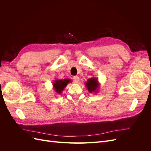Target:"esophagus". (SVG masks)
<instances>
[{
    "label": "esophagus",
    "mask_w": 151,
    "mask_h": 151,
    "mask_svg": "<svg viewBox=\"0 0 151 151\" xmlns=\"http://www.w3.org/2000/svg\"><path fill=\"white\" fill-rule=\"evenodd\" d=\"M73 79H74V81L75 82V83H77L79 81V77L78 76H74V77H73Z\"/></svg>",
    "instance_id": "esophagus-1"
}]
</instances>
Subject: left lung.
<instances>
[{"label": "left lung", "instance_id": "obj_1", "mask_svg": "<svg viewBox=\"0 0 151 151\" xmlns=\"http://www.w3.org/2000/svg\"><path fill=\"white\" fill-rule=\"evenodd\" d=\"M85 86L90 93H96L99 91L100 84L97 77H93L92 78L88 79L85 83Z\"/></svg>", "mask_w": 151, "mask_h": 151}]
</instances>
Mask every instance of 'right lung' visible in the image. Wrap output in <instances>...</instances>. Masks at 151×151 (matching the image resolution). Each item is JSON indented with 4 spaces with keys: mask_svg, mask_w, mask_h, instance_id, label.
<instances>
[{
    "mask_svg": "<svg viewBox=\"0 0 151 151\" xmlns=\"http://www.w3.org/2000/svg\"><path fill=\"white\" fill-rule=\"evenodd\" d=\"M71 80L69 79H56L53 81V88L55 92L58 94H60L64 88L68 83H71Z\"/></svg>",
    "mask_w": 151,
    "mask_h": 151,
    "instance_id": "add662e5",
    "label": "right lung"
}]
</instances>
